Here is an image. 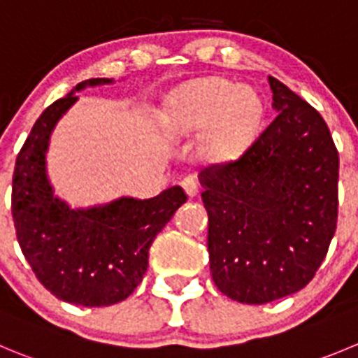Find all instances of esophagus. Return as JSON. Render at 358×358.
Wrapping results in <instances>:
<instances>
[{
	"mask_svg": "<svg viewBox=\"0 0 358 358\" xmlns=\"http://www.w3.org/2000/svg\"><path fill=\"white\" fill-rule=\"evenodd\" d=\"M182 188H185L186 195L189 196V199H193V196L199 195V182H196L195 177L188 176L182 179Z\"/></svg>",
	"mask_w": 358,
	"mask_h": 358,
	"instance_id": "34e87169",
	"label": "esophagus"
}]
</instances>
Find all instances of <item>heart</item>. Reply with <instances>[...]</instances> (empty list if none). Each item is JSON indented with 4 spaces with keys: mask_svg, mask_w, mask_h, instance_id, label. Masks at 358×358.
<instances>
[{
    "mask_svg": "<svg viewBox=\"0 0 358 358\" xmlns=\"http://www.w3.org/2000/svg\"><path fill=\"white\" fill-rule=\"evenodd\" d=\"M262 100L253 87L227 80H199L172 91L165 103L170 137L200 135L199 152L214 163L236 159L253 138L262 119Z\"/></svg>",
    "mask_w": 358,
    "mask_h": 358,
    "instance_id": "1",
    "label": "heart"
}]
</instances>
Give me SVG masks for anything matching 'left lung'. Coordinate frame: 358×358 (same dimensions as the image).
<instances>
[{
	"label": "left lung",
	"instance_id": "left-lung-1",
	"mask_svg": "<svg viewBox=\"0 0 358 358\" xmlns=\"http://www.w3.org/2000/svg\"><path fill=\"white\" fill-rule=\"evenodd\" d=\"M267 130L241 159L200 172L209 267L221 294L267 304L302 290L338 223L339 155L318 110L268 77Z\"/></svg>",
	"mask_w": 358,
	"mask_h": 358
}]
</instances>
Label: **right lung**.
Wrapping results in <instances>:
<instances>
[{
	"instance_id": "add662e5",
	"label": "right lung",
	"mask_w": 358,
	"mask_h": 358,
	"mask_svg": "<svg viewBox=\"0 0 358 358\" xmlns=\"http://www.w3.org/2000/svg\"><path fill=\"white\" fill-rule=\"evenodd\" d=\"M114 79H87L36 119L15 162L12 214L17 241L40 283L59 301L101 308L124 301L148 271L149 248L186 202L181 186L152 199L119 196L71 207L54 193L47 172L50 135L86 87Z\"/></svg>"
}]
</instances>
